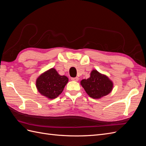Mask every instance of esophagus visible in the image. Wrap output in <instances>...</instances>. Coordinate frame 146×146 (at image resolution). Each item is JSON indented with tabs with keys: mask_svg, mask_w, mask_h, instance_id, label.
Listing matches in <instances>:
<instances>
[{
	"mask_svg": "<svg viewBox=\"0 0 146 146\" xmlns=\"http://www.w3.org/2000/svg\"><path fill=\"white\" fill-rule=\"evenodd\" d=\"M78 79L79 78L78 77H72V78H71V80L72 81H76V82H77L78 80Z\"/></svg>",
	"mask_w": 146,
	"mask_h": 146,
	"instance_id": "esophagus-1",
	"label": "esophagus"
}]
</instances>
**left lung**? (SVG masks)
<instances>
[{
  "label": "left lung",
  "instance_id": "left-lung-1",
  "mask_svg": "<svg viewBox=\"0 0 146 146\" xmlns=\"http://www.w3.org/2000/svg\"><path fill=\"white\" fill-rule=\"evenodd\" d=\"M81 85L86 93L93 99H100L107 96L113 86V82L107 76L96 70H92L90 78L82 80Z\"/></svg>",
  "mask_w": 146,
  "mask_h": 146
}]
</instances>
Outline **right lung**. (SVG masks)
Segmentation results:
<instances>
[{
    "label": "right lung",
    "mask_w": 146,
    "mask_h": 146,
    "mask_svg": "<svg viewBox=\"0 0 146 146\" xmlns=\"http://www.w3.org/2000/svg\"><path fill=\"white\" fill-rule=\"evenodd\" d=\"M68 82L67 77L60 76L55 69L52 68L37 78L36 85L38 91L42 96L53 99L62 92Z\"/></svg>",
    "instance_id": "obj_1"
}]
</instances>
